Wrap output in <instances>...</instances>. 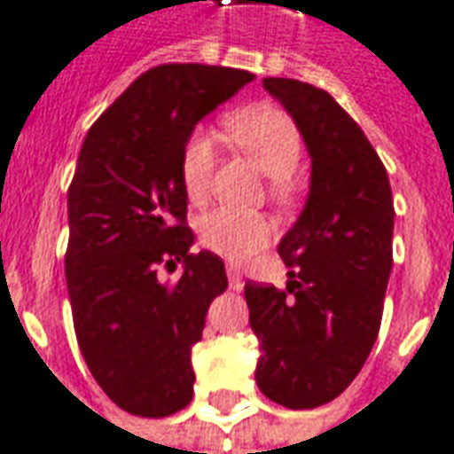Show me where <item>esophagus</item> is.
Returning a JSON list of instances; mask_svg holds the SVG:
<instances>
[{"label": "esophagus", "instance_id": "1", "mask_svg": "<svg viewBox=\"0 0 454 454\" xmlns=\"http://www.w3.org/2000/svg\"><path fill=\"white\" fill-rule=\"evenodd\" d=\"M227 279H230V289H234V292H239L242 286H245V281H242V271L237 267H227Z\"/></svg>", "mask_w": 454, "mask_h": 454}]
</instances>
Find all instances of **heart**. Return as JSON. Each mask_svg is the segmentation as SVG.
I'll return each instance as SVG.
<instances>
[{"mask_svg": "<svg viewBox=\"0 0 454 454\" xmlns=\"http://www.w3.org/2000/svg\"><path fill=\"white\" fill-rule=\"evenodd\" d=\"M234 143L245 150L257 168L271 177V192L284 200L292 192L289 173L301 160V133L289 114L274 106H257L230 118ZM215 165V137L207 128H195L185 137L180 153V180L192 202L207 195L209 175ZM271 237V224L264 215L215 207L200 217L202 245L227 259H247Z\"/></svg>", "mask_w": 454, "mask_h": 454, "instance_id": "1", "label": "heart"}]
</instances>
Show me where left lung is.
Here are the masks:
<instances>
[{"label": "left lung", "mask_w": 454, "mask_h": 454, "mask_svg": "<svg viewBox=\"0 0 454 454\" xmlns=\"http://www.w3.org/2000/svg\"><path fill=\"white\" fill-rule=\"evenodd\" d=\"M311 155L306 205L281 237L286 289L245 284L259 339L257 386L292 411L340 395L364 368L393 269L388 173L364 130L324 89L264 78Z\"/></svg>", "instance_id": "8db88e82"}]
</instances>
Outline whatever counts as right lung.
Segmentation results:
<instances>
[{
    "mask_svg": "<svg viewBox=\"0 0 454 454\" xmlns=\"http://www.w3.org/2000/svg\"><path fill=\"white\" fill-rule=\"evenodd\" d=\"M254 78L205 64H162L128 86L90 126L68 187L66 286L78 348L118 408L165 418L192 400L190 353L227 289L212 252L190 254L180 180L185 137ZM184 262L177 282L157 267Z\"/></svg>",
    "mask_w": 454,
    "mask_h": 454,
    "instance_id": "1",
    "label": "right lung"
}]
</instances>
